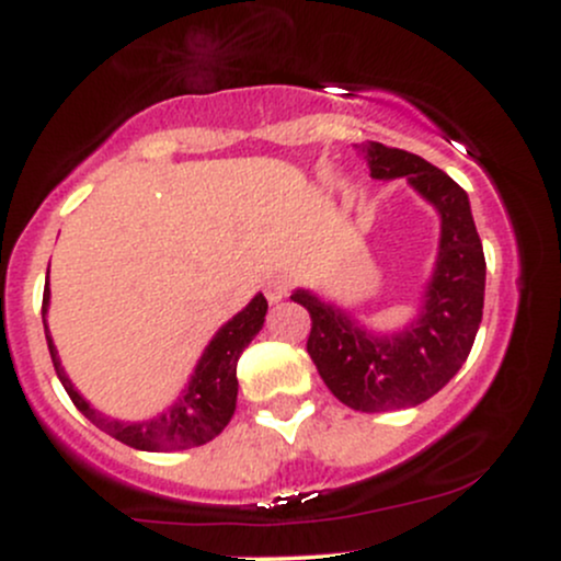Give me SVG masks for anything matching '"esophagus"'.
I'll return each mask as SVG.
<instances>
[{
  "mask_svg": "<svg viewBox=\"0 0 561 561\" xmlns=\"http://www.w3.org/2000/svg\"><path fill=\"white\" fill-rule=\"evenodd\" d=\"M263 293H266L268 302H279L289 293V279L285 274H274L263 282Z\"/></svg>",
  "mask_w": 561,
  "mask_h": 561,
  "instance_id": "1",
  "label": "esophagus"
}]
</instances>
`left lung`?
Here are the masks:
<instances>
[{
    "instance_id": "8db88e82",
    "label": "left lung",
    "mask_w": 561,
    "mask_h": 561,
    "mask_svg": "<svg viewBox=\"0 0 561 561\" xmlns=\"http://www.w3.org/2000/svg\"><path fill=\"white\" fill-rule=\"evenodd\" d=\"M362 152L371 176H405L440 214V248L422 313L401 332L371 334L308 289H295L293 300L311 313L308 356L332 396L377 414L427 401L467 362L482 321L485 255L467 192L448 173L379 141L362 145Z\"/></svg>"
}]
</instances>
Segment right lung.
Instances as JSON below:
<instances>
[{
	"mask_svg": "<svg viewBox=\"0 0 561 561\" xmlns=\"http://www.w3.org/2000/svg\"><path fill=\"white\" fill-rule=\"evenodd\" d=\"M47 306L49 282L47 287H44L42 300L44 332H47L49 356H53L57 377H60L62 388H66L76 409H79L94 427H100L102 433H107L115 437V440L126 443V446L137 450H184L214 440V437L229 424L231 414H234L237 409V362H240L242 351L250 345V340L261 332L268 302L263 295H255L234 319L227 321V324L216 332V337L210 340V345L205 347L203 358L197 362L195 375H192L182 398H179L165 414L147 422H118L113 420V416L100 414V411L83 401L79 390L70 385L66 369L60 366V358H57L55 343L47 330Z\"/></svg>",
	"mask_w": 561,
	"mask_h": 561,
	"instance_id": "1",
	"label": "right lung"
}]
</instances>
